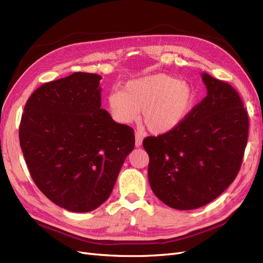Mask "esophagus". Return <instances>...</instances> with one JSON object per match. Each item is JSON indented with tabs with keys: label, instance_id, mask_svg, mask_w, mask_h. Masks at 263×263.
Instances as JSON below:
<instances>
[{
	"label": "esophagus",
	"instance_id": "1",
	"mask_svg": "<svg viewBox=\"0 0 263 263\" xmlns=\"http://www.w3.org/2000/svg\"><path fill=\"white\" fill-rule=\"evenodd\" d=\"M141 144H142V136L139 133H136L135 134V145H136V147H140Z\"/></svg>",
	"mask_w": 263,
	"mask_h": 263
}]
</instances>
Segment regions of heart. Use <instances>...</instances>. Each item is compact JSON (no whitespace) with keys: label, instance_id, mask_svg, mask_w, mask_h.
Instances as JSON below:
<instances>
[{"label":"heart","instance_id":"obj_1","mask_svg":"<svg viewBox=\"0 0 263 263\" xmlns=\"http://www.w3.org/2000/svg\"><path fill=\"white\" fill-rule=\"evenodd\" d=\"M195 93L187 82L166 74L155 73L129 81L123 92H112L107 105L119 124H132L139 118L153 134L176 129L192 112Z\"/></svg>","mask_w":263,"mask_h":263}]
</instances>
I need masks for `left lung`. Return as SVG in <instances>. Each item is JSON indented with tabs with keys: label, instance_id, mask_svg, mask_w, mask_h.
<instances>
[{
	"label": "left lung",
	"instance_id": "left-lung-1",
	"mask_svg": "<svg viewBox=\"0 0 263 263\" xmlns=\"http://www.w3.org/2000/svg\"><path fill=\"white\" fill-rule=\"evenodd\" d=\"M208 95L176 129L142 141L155 195L180 211L211 203L232 184L241 166L249 118L228 83L202 73Z\"/></svg>",
	"mask_w": 263,
	"mask_h": 263
}]
</instances>
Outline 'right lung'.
I'll use <instances>...</instances> for the list:
<instances>
[{"mask_svg": "<svg viewBox=\"0 0 263 263\" xmlns=\"http://www.w3.org/2000/svg\"><path fill=\"white\" fill-rule=\"evenodd\" d=\"M101 79L74 72L45 83L22 115L20 144L31 178L70 212H91L104 203L135 147L132 127L101 108Z\"/></svg>", "mask_w": 263, "mask_h": 263, "instance_id": "1", "label": "right lung"}]
</instances>
